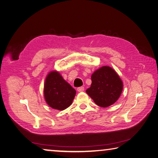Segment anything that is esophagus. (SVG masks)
<instances>
[{
    "instance_id": "1",
    "label": "esophagus",
    "mask_w": 158,
    "mask_h": 158,
    "mask_svg": "<svg viewBox=\"0 0 158 158\" xmlns=\"http://www.w3.org/2000/svg\"><path fill=\"white\" fill-rule=\"evenodd\" d=\"M84 90V87H83V86L79 87L78 88H77V91L79 92V93H81V92H83Z\"/></svg>"
}]
</instances>
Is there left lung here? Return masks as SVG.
Listing matches in <instances>:
<instances>
[{
  "label": "left lung",
  "mask_w": 158,
  "mask_h": 158,
  "mask_svg": "<svg viewBox=\"0 0 158 158\" xmlns=\"http://www.w3.org/2000/svg\"><path fill=\"white\" fill-rule=\"evenodd\" d=\"M92 84L86 93L100 107H108L119 98L123 90V82L113 68L103 66L91 76Z\"/></svg>",
  "instance_id": "obj_1"
}]
</instances>
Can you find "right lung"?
I'll return each instance as SVG.
<instances>
[{
    "label": "right lung",
    "mask_w": 158,
    "mask_h": 158,
    "mask_svg": "<svg viewBox=\"0 0 158 158\" xmlns=\"http://www.w3.org/2000/svg\"><path fill=\"white\" fill-rule=\"evenodd\" d=\"M44 93L45 102L51 108L63 110L72 104L76 90L59 72L51 71L45 79Z\"/></svg>",
    "instance_id": "add662e5"
}]
</instances>
